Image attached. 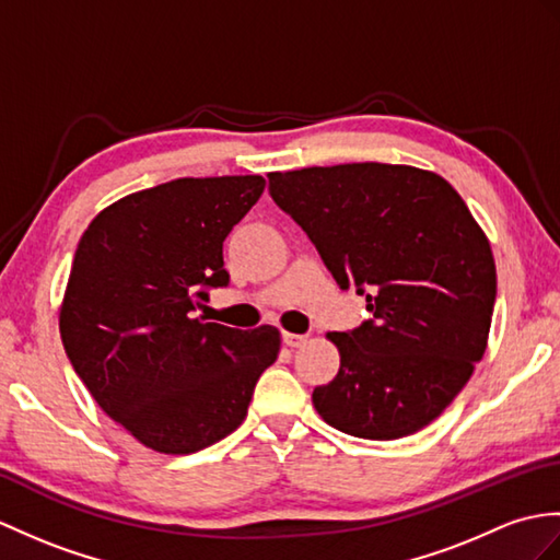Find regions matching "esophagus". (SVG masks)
I'll list each match as a JSON object with an SVG mask.
<instances>
[{
    "label": "esophagus",
    "mask_w": 560,
    "mask_h": 560,
    "mask_svg": "<svg viewBox=\"0 0 560 560\" xmlns=\"http://www.w3.org/2000/svg\"><path fill=\"white\" fill-rule=\"evenodd\" d=\"M281 339H283V343L289 346V348H298V346H303V343L307 341V336H305V334H291V331H283V334H281Z\"/></svg>",
    "instance_id": "esophagus-1"
}]
</instances>
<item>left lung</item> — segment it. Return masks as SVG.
I'll list each match as a JSON object with an SVG mask.
<instances>
[{
  "label": "left lung",
  "mask_w": 560,
  "mask_h": 560,
  "mask_svg": "<svg viewBox=\"0 0 560 560\" xmlns=\"http://www.w3.org/2000/svg\"><path fill=\"white\" fill-rule=\"evenodd\" d=\"M269 192L372 317L327 339L339 374L312 392L322 420L360 439L420 432L460 394L489 339L497 265L460 195L406 164L269 174Z\"/></svg>",
  "instance_id": "1"
}]
</instances>
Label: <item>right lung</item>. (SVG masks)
Returning a JSON list of instances; mask_svg holds the SVG:
<instances>
[{"instance_id": "1", "label": "right lung", "mask_w": 560, "mask_h": 560, "mask_svg": "<svg viewBox=\"0 0 560 560\" xmlns=\"http://www.w3.org/2000/svg\"><path fill=\"white\" fill-rule=\"evenodd\" d=\"M262 176L176 178L102 210L75 248L61 343L97 406L142 446L172 456L229 436L279 355V329L192 317L229 283L224 241Z\"/></svg>"}]
</instances>
